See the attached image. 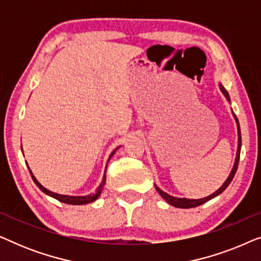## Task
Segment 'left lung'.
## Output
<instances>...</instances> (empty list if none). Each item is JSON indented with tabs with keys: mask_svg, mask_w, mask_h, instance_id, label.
Returning a JSON list of instances; mask_svg holds the SVG:
<instances>
[{
	"mask_svg": "<svg viewBox=\"0 0 261 261\" xmlns=\"http://www.w3.org/2000/svg\"><path fill=\"white\" fill-rule=\"evenodd\" d=\"M221 90H222L224 96H226L228 101H229V96H228V92L226 91V89H224V88L222 87V85H221ZM234 117H235V120H237V123H238V135H239V144H238L237 159H235V164H234V166H233V170H231V172H230V174H229V177L227 178V180L224 181L222 187H221L217 191L214 192L213 195H210V196H208V197H205V198H201V199H188V198H177V197H172V196L167 195L166 192H164L163 190H160V189H159L158 187H155L156 191L159 192L160 196H162V197H163L164 199H165V201H166L167 203H170L171 205L176 206V208H185V209H187V208H195V206L201 205V204H203V203L208 202L209 199L216 197L217 195H220L221 192L226 190V188L228 187V185L230 184V181L233 180L235 173H237L238 165H239V159H240V151H241V130H240V124H239V120H238V117H237V115H235V114H234Z\"/></svg>",
	"mask_w": 261,
	"mask_h": 261,
	"instance_id": "left-lung-1",
	"label": "left lung"
}]
</instances>
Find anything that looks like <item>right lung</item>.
<instances>
[{
	"label": "right lung",
	"mask_w": 261,
	"mask_h": 261,
	"mask_svg": "<svg viewBox=\"0 0 261 261\" xmlns=\"http://www.w3.org/2000/svg\"><path fill=\"white\" fill-rule=\"evenodd\" d=\"M114 152H115V151H114ZM114 152L112 153V154H110V156H112V155L114 154ZM110 156H109V159H110ZM28 169H30V167H28ZM106 171H107V169H106ZM30 173H31V176H32V179H33L34 183L37 184V187H38L39 189H40V190H41L42 192H45L46 195L51 196V197H53V198L58 199L59 202L66 203V204L81 205V204H87V203L94 202L95 199H97L98 196L101 195V191H102V189H103V187H105V183H106V174H105V177H103L102 183H101V185H99V187L97 188V191H96V194H94V195H88V196H66V195L56 194V192H52V191L47 190V189H45L40 183H39V181H38L37 179H35V177L33 176V173H32L31 170H30Z\"/></svg>",
	"instance_id": "add662e5"
}]
</instances>
